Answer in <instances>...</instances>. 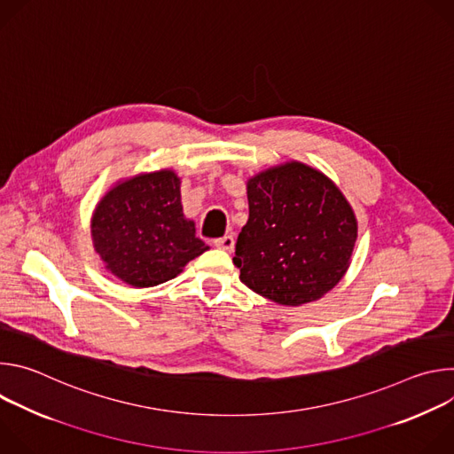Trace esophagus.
<instances>
[{"label": "esophagus", "mask_w": 454, "mask_h": 454, "mask_svg": "<svg viewBox=\"0 0 454 454\" xmlns=\"http://www.w3.org/2000/svg\"><path fill=\"white\" fill-rule=\"evenodd\" d=\"M214 244H215V247H219V249L231 251L233 246H235V239H233V235H224V237H221V239H215Z\"/></svg>", "instance_id": "esophagus-1"}]
</instances>
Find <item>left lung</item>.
Segmentation results:
<instances>
[{"instance_id": "1", "label": "left lung", "mask_w": 454, "mask_h": 454, "mask_svg": "<svg viewBox=\"0 0 454 454\" xmlns=\"http://www.w3.org/2000/svg\"><path fill=\"white\" fill-rule=\"evenodd\" d=\"M247 203L233 256L242 284L280 305H301L343 278L357 223L331 179L286 163L247 181Z\"/></svg>"}]
</instances>
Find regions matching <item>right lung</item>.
Returning a JSON list of instances; mask_svg holds the SVG:
<instances>
[{"label": "right lung", "mask_w": 454, "mask_h": 454, "mask_svg": "<svg viewBox=\"0 0 454 454\" xmlns=\"http://www.w3.org/2000/svg\"><path fill=\"white\" fill-rule=\"evenodd\" d=\"M91 237L107 270L133 287L176 278L208 246L184 219L179 177L172 170L118 183L97 205Z\"/></svg>", "instance_id": "obj_1"}]
</instances>
